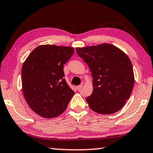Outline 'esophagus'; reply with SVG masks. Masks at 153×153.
I'll return each mask as SVG.
<instances>
[{
  "mask_svg": "<svg viewBox=\"0 0 153 153\" xmlns=\"http://www.w3.org/2000/svg\"><path fill=\"white\" fill-rule=\"evenodd\" d=\"M82 87H83V85H79L78 86H76V90H80L82 88Z\"/></svg>",
  "mask_w": 153,
  "mask_h": 153,
  "instance_id": "1",
  "label": "esophagus"
}]
</instances>
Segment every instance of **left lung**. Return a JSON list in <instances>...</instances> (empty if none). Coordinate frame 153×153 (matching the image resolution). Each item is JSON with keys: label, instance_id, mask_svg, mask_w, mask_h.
I'll return each mask as SVG.
<instances>
[{"label": "left lung", "instance_id": "left-lung-1", "mask_svg": "<svg viewBox=\"0 0 153 153\" xmlns=\"http://www.w3.org/2000/svg\"><path fill=\"white\" fill-rule=\"evenodd\" d=\"M93 78V91L85 99L93 111L102 114L119 111L131 94L134 77L132 63L123 51L111 44L76 48Z\"/></svg>", "mask_w": 153, "mask_h": 153}]
</instances>
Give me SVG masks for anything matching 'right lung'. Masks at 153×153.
Returning <instances> with one entry per match:
<instances>
[{
	"mask_svg": "<svg viewBox=\"0 0 153 153\" xmlns=\"http://www.w3.org/2000/svg\"><path fill=\"white\" fill-rule=\"evenodd\" d=\"M74 48L39 45L30 53L21 70L24 97L33 111L44 118H54L65 111L74 92L63 79V65Z\"/></svg>",
	"mask_w": 153,
	"mask_h": 153,
	"instance_id": "1",
	"label": "right lung"
}]
</instances>
